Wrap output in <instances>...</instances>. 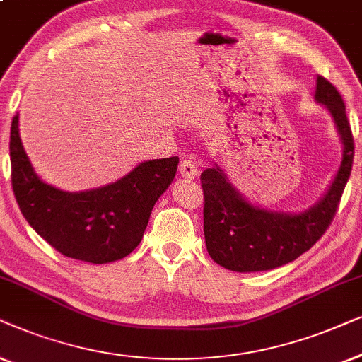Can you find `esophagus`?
<instances>
[{
  "label": "esophagus",
  "mask_w": 362,
  "mask_h": 362,
  "mask_svg": "<svg viewBox=\"0 0 362 362\" xmlns=\"http://www.w3.org/2000/svg\"><path fill=\"white\" fill-rule=\"evenodd\" d=\"M179 172L182 177H185V179H195V177L198 175V169L197 165L193 164L192 160H182L180 165H179Z\"/></svg>",
  "instance_id": "esophagus-1"
}]
</instances>
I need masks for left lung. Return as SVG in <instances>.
<instances>
[{"mask_svg":"<svg viewBox=\"0 0 362 362\" xmlns=\"http://www.w3.org/2000/svg\"><path fill=\"white\" fill-rule=\"evenodd\" d=\"M315 100L332 113L343 141V160L327 195L298 215L269 211L244 200L220 167L202 172L203 231L210 257L234 272L271 271L307 252L323 236L338 210L351 175L354 139L339 91L317 78Z\"/></svg>","mask_w":362,"mask_h":362,"instance_id":"8db88e82","label":"left lung"}]
</instances>
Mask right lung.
<instances>
[{"label": "right lung", "mask_w": 362, "mask_h": 362, "mask_svg": "<svg viewBox=\"0 0 362 362\" xmlns=\"http://www.w3.org/2000/svg\"><path fill=\"white\" fill-rule=\"evenodd\" d=\"M11 185L26 221L64 256L91 264L118 261L141 243L152 208L174 180L179 157L141 162L123 179L86 192H62L35 175L18 115L9 136Z\"/></svg>", "instance_id": "right-lung-1"}]
</instances>
